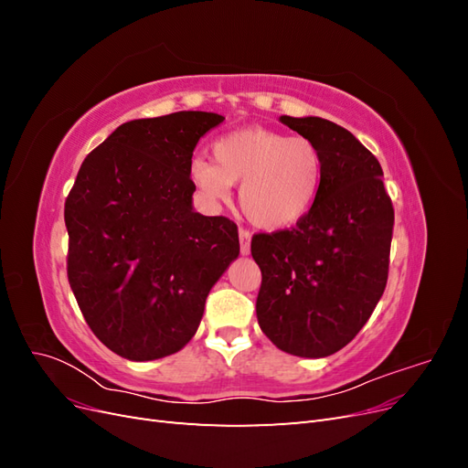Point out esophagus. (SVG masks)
Here are the masks:
<instances>
[{
    "label": "esophagus",
    "mask_w": 468,
    "mask_h": 468,
    "mask_svg": "<svg viewBox=\"0 0 468 468\" xmlns=\"http://www.w3.org/2000/svg\"><path fill=\"white\" fill-rule=\"evenodd\" d=\"M238 236H239V251H242V256H248L250 246H251V234L244 229H239Z\"/></svg>",
    "instance_id": "esophagus-1"
}]
</instances>
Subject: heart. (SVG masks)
I'll use <instances>...</instances> for the list:
<instances>
[{"label":"heart","mask_w":468,"mask_h":468,"mask_svg":"<svg viewBox=\"0 0 468 468\" xmlns=\"http://www.w3.org/2000/svg\"><path fill=\"white\" fill-rule=\"evenodd\" d=\"M191 177L212 203L226 201L232 183H242L239 205L248 220L263 230H285L313 208L322 158L313 140L253 126L220 136L212 162L193 160Z\"/></svg>","instance_id":"1"}]
</instances>
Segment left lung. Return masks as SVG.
I'll return each mask as SVG.
<instances>
[{
	"instance_id": "left-lung-1",
	"label": "left lung",
	"mask_w": 468,
	"mask_h": 468,
	"mask_svg": "<svg viewBox=\"0 0 468 468\" xmlns=\"http://www.w3.org/2000/svg\"><path fill=\"white\" fill-rule=\"evenodd\" d=\"M281 122L313 140L320 191L294 229L251 238L261 269V332L291 356L328 357L373 314L387 287L394 208L375 155L344 126L320 117Z\"/></svg>"
}]
</instances>
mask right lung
<instances>
[{
	"mask_svg": "<svg viewBox=\"0 0 468 468\" xmlns=\"http://www.w3.org/2000/svg\"><path fill=\"white\" fill-rule=\"evenodd\" d=\"M222 121L179 111L124 122L88 154L68 195L69 287L99 342L124 359L186 346L238 258V226L193 210V150Z\"/></svg>",
	"mask_w": 468,
	"mask_h": 468,
	"instance_id": "right-lung-1",
	"label": "right lung"
}]
</instances>
